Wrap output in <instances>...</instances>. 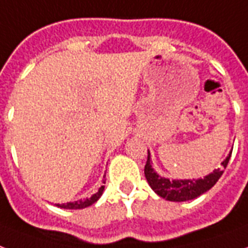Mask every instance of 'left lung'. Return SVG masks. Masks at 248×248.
<instances>
[{
  "label": "left lung",
  "instance_id": "1",
  "mask_svg": "<svg viewBox=\"0 0 248 248\" xmlns=\"http://www.w3.org/2000/svg\"><path fill=\"white\" fill-rule=\"evenodd\" d=\"M232 151L224 161L221 162L222 168L215 169L212 173L205 175L204 178L169 179L164 175H160L154 169V165H152L154 162H152L148 149V158H147V164L144 166L145 179H147L151 188L162 199L169 200V202H187V200L196 199L198 196L203 195L204 192L211 190L216 185V182L224 173V169L228 165V162H229Z\"/></svg>",
  "mask_w": 248,
  "mask_h": 248
}]
</instances>
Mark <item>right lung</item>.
<instances>
[{"label": "right lung", "mask_w": 248, "mask_h": 248, "mask_svg": "<svg viewBox=\"0 0 248 248\" xmlns=\"http://www.w3.org/2000/svg\"><path fill=\"white\" fill-rule=\"evenodd\" d=\"M104 178H105V175H104ZM103 183H105V179L103 181ZM104 188H105V186H101L99 188V191L94 192L93 195L91 196V198H87V199H80V200H77V202H70V203L56 204V205L60 208H63V209H83V208L90 207V205L96 203V202L101 198V195H103Z\"/></svg>", "instance_id": "right-lung-1"}]
</instances>
